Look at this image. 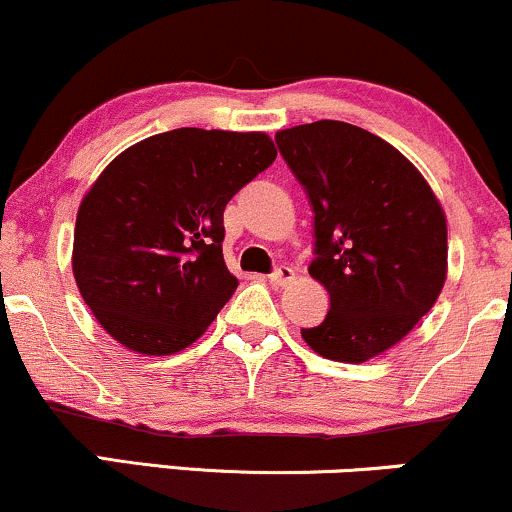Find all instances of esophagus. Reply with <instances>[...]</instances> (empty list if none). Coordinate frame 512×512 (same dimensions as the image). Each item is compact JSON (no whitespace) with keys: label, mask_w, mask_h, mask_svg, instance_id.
I'll return each mask as SVG.
<instances>
[{"label":"esophagus","mask_w":512,"mask_h":512,"mask_svg":"<svg viewBox=\"0 0 512 512\" xmlns=\"http://www.w3.org/2000/svg\"><path fill=\"white\" fill-rule=\"evenodd\" d=\"M292 280H295V271H292L290 266H278L271 275H268V283L273 287H285L290 285Z\"/></svg>","instance_id":"34e87169"}]
</instances>
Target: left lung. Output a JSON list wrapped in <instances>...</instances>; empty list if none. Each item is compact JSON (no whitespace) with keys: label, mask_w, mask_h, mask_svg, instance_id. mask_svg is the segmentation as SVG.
I'll return each instance as SVG.
<instances>
[{"label":"left lung","mask_w":512,"mask_h":512,"mask_svg":"<svg viewBox=\"0 0 512 512\" xmlns=\"http://www.w3.org/2000/svg\"><path fill=\"white\" fill-rule=\"evenodd\" d=\"M275 145L314 212L309 275L331 309L302 329L314 353L365 363L399 343L438 300L447 225L438 198L399 149L358 125L317 120Z\"/></svg>","instance_id":"left-lung-1"}]
</instances>
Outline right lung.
<instances>
[{"mask_svg": "<svg viewBox=\"0 0 512 512\" xmlns=\"http://www.w3.org/2000/svg\"><path fill=\"white\" fill-rule=\"evenodd\" d=\"M266 132L179 128L118 154L84 195L72 271L99 324L142 355L203 336L237 290L225 208L275 162Z\"/></svg>", "mask_w": 512, "mask_h": 512, "instance_id": "obj_1", "label": "right lung"}]
</instances>
